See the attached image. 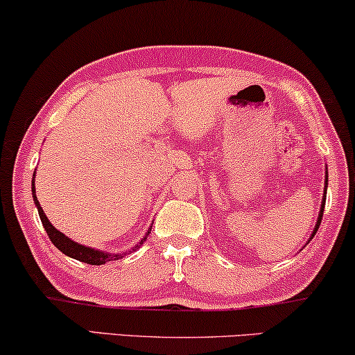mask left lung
Here are the masks:
<instances>
[{"label":"left lung","instance_id":"1","mask_svg":"<svg viewBox=\"0 0 355 355\" xmlns=\"http://www.w3.org/2000/svg\"><path fill=\"white\" fill-rule=\"evenodd\" d=\"M328 169V168H326ZM326 189H328V173H326V181H324V196H323V200H321V209H320V215H318V220H316V225H315V230H313L311 233V238L315 236V233L318 232L320 228V223H321V218H323V211H324V204H326ZM310 238V239H311Z\"/></svg>","mask_w":355,"mask_h":355}]
</instances>
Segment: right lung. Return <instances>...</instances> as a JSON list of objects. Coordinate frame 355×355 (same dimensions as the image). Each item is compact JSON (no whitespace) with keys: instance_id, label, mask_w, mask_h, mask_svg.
Masks as SVG:
<instances>
[{"instance_id":"right-lung-1","label":"right lung","mask_w":355,"mask_h":355,"mask_svg":"<svg viewBox=\"0 0 355 355\" xmlns=\"http://www.w3.org/2000/svg\"><path fill=\"white\" fill-rule=\"evenodd\" d=\"M34 176H35V174H34ZM32 197H34L37 210H39V217H40V220H42V225H44L45 232H47V234H49L50 241H52L53 245H55V248H58V250L62 251L63 254L70 256V257H73V259H76V261L86 262V264H93V266H101V264H105V262H110V261H119V259H122V257L127 254V252H117V254H110V252H103V251L93 250V248L83 246V245H80V243L73 241V239L65 236V234H63L62 232H58V230L55 228L53 225L49 222V218L45 217L42 207H40L39 200H37L34 179H32ZM150 233H151V228L148 230V232H146L145 238L140 241V245L145 241L146 236H148ZM140 245H137L135 248H132V250L128 251V252L135 251Z\"/></svg>"}]
</instances>
